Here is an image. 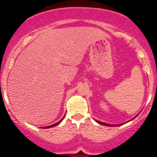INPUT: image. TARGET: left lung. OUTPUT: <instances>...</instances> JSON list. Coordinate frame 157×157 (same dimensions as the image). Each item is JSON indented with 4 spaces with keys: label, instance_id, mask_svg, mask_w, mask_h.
I'll list each match as a JSON object with an SVG mask.
<instances>
[{
    "label": "left lung",
    "instance_id": "8db88e82",
    "mask_svg": "<svg viewBox=\"0 0 157 157\" xmlns=\"http://www.w3.org/2000/svg\"><path fill=\"white\" fill-rule=\"evenodd\" d=\"M134 118H135V117H134ZM97 121L98 124H102V125H105V126H113V127H114V126H120V125H121V124H118V125H117V124H109L104 123V122H101V121Z\"/></svg>",
    "mask_w": 157,
    "mask_h": 157
}]
</instances>
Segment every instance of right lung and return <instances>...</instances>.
I'll list each match as a JSON object with an SVG mask.
<instances>
[{"mask_svg":"<svg viewBox=\"0 0 157 157\" xmlns=\"http://www.w3.org/2000/svg\"><path fill=\"white\" fill-rule=\"evenodd\" d=\"M63 118H64V117H63ZM63 118H62V119H61V120H60V121H58L57 123L54 124H52V125H50V126H48V127H45V128H52V127H54V126L57 125V124H60V122H61V121H62V120H63Z\"/></svg>","mask_w":157,"mask_h":157,"instance_id":"add662e5","label":"right lung"}]
</instances>
